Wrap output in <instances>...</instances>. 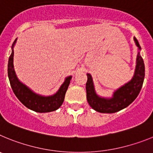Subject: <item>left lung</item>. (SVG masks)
Returning <instances> with one entry per match:
<instances>
[{"instance_id":"left-lung-1","label":"left lung","mask_w":153,"mask_h":153,"mask_svg":"<svg viewBox=\"0 0 153 153\" xmlns=\"http://www.w3.org/2000/svg\"><path fill=\"white\" fill-rule=\"evenodd\" d=\"M134 40L138 49L140 51L141 47L136 37H134ZM144 77L145 65L140 52H138L134 76L130 81L116 90L111 98H103L97 95L94 89L93 78L90 74H87V82L86 84L87 102L94 110L99 113H117L127 107L136 100L142 89Z\"/></svg>"}]
</instances>
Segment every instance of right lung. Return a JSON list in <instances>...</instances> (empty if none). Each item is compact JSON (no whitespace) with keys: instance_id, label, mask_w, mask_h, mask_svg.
Wrapping results in <instances>:
<instances>
[{"instance_id":"1","label":"right lung","mask_w":153,"mask_h":153,"mask_svg":"<svg viewBox=\"0 0 153 153\" xmlns=\"http://www.w3.org/2000/svg\"><path fill=\"white\" fill-rule=\"evenodd\" d=\"M17 39L12 44V52L9 57L7 65V74L10 86L13 93L24 106L37 113H49L55 111L63 104L65 94L70 83L71 76H67L60 89L55 94L49 97H44L36 94L29 89L26 85L19 80L13 69V47Z\"/></svg>"}]
</instances>
